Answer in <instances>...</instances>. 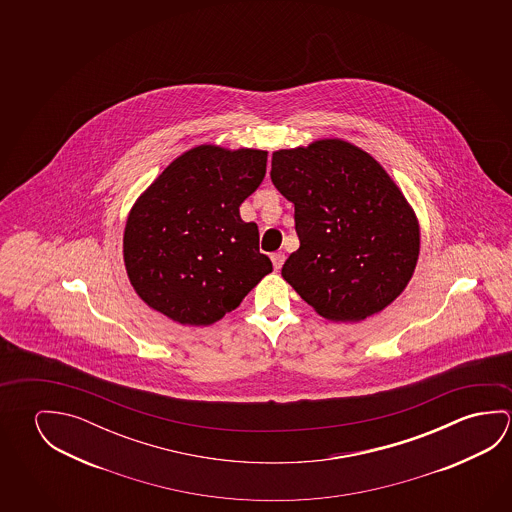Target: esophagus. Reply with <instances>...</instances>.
Instances as JSON below:
<instances>
[{
	"label": "esophagus",
	"instance_id": "obj_1",
	"mask_svg": "<svg viewBox=\"0 0 512 512\" xmlns=\"http://www.w3.org/2000/svg\"><path fill=\"white\" fill-rule=\"evenodd\" d=\"M271 260H273V268L278 271V269L284 266L285 255L284 253H273V255H271Z\"/></svg>",
	"mask_w": 512,
	"mask_h": 512
}]
</instances>
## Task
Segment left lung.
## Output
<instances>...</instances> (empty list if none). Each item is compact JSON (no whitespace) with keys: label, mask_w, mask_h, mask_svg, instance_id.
<instances>
[{"label":"left lung","mask_w":512,"mask_h":512,"mask_svg":"<svg viewBox=\"0 0 512 512\" xmlns=\"http://www.w3.org/2000/svg\"><path fill=\"white\" fill-rule=\"evenodd\" d=\"M271 180L294 203L300 248L282 277L330 321H362L411 282L416 212L368 151L343 139L273 151Z\"/></svg>","instance_id":"1"}]
</instances>
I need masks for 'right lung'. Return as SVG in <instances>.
I'll return each instance as SVG.
<instances>
[{"label":"right lung","instance_id":"right-lung-1","mask_svg":"<svg viewBox=\"0 0 512 512\" xmlns=\"http://www.w3.org/2000/svg\"><path fill=\"white\" fill-rule=\"evenodd\" d=\"M268 151L200 144L176 157L130 209L126 275L150 309L209 327L273 271L259 227L239 207L266 175Z\"/></svg>","mask_w":512,"mask_h":512}]
</instances>
